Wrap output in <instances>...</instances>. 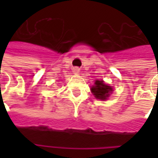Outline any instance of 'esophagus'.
<instances>
[{"label":"esophagus","mask_w":158,"mask_h":158,"mask_svg":"<svg viewBox=\"0 0 158 158\" xmlns=\"http://www.w3.org/2000/svg\"><path fill=\"white\" fill-rule=\"evenodd\" d=\"M73 72H74V74H79V72H80V69H79V68H77V67H76V68H74V69H73Z\"/></svg>","instance_id":"esophagus-1"}]
</instances>
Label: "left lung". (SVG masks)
<instances>
[{"mask_svg": "<svg viewBox=\"0 0 158 158\" xmlns=\"http://www.w3.org/2000/svg\"><path fill=\"white\" fill-rule=\"evenodd\" d=\"M91 92L94 95V97L97 99H100V100H106L110 94L112 93L113 89L109 86L108 84H106L104 81H99V80H96L94 82V85L91 87Z\"/></svg>", "mask_w": 158, "mask_h": 158, "instance_id": "obj_1", "label": "left lung"}]
</instances>
